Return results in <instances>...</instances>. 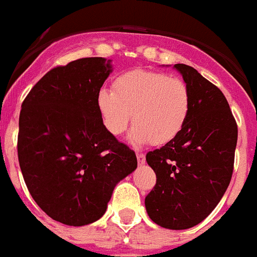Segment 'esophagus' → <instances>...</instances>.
<instances>
[{
    "instance_id": "obj_1",
    "label": "esophagus",
    "mask_w": 257,
    "mask_h": 257,
    "mask_svg": "<svg viewBox=\"0 0 257 257\" xmlns=\"http://www.w3.org/2000/svg\"><path fill=\"white\" fill-rule=\"evenodd\" d=\"M137 159H138L139 164H145L146 163V155L142 153L137 154Z\"/></svg>"
}]
</instances>
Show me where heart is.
Listing matches in <instances>:
<instances>
[{
  "label": "heart",
  "mask_w": 257,
  "mask_h": 257,
  "mask_svg": "<svg viewBox=\"0 0 257 257\" xmlns=\"http://www.w3.org/2000/svg\"><path fill=\"white\" fill-rule=\"evenodd\" d=\"M96 107L104 128L122 134L131 115L134 145L164 146L186 126L191 110V93L183 79L149 70L127 71L114 79L111 93L100 90Z\"/></svg>",
  "instance_id": "b5f03b06"
}]
</instances>
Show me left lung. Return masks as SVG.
<instances>
[{"label":"left lung","instance_id":"left-lung-1","mask_svg":"<svg viewBox=\"0 0 257 257\" xmlns=\"http://www.w3.org/2000/svg\"><path fill=\"white\" fill-rule=\"evenodd\" d=\"M174 67L190 89V115L174 141L146 155L157 184L145 204L158 225L187 229L212 212L231 182L237 124L216 86L194 67L183 63Z\"/></svg>","mask_w":257,"mask_h":257}]
</instances>
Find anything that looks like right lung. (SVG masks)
<instances>
[{"mask_svg":"<svg viewBox=\"0 0 257 257\" xmlns=\"http://www.w3.org/2000/svg\"><path fill=\"white\" fill-rule=\"evenodd\" d=\"M110 62L91 57L54 67L22 103L17 150L25 183L41 210L63 224L103 216L116 184L138 166L96 107Z\"/></svg>","mask_w":257,"mask_h":257,"instance_id":"right-lung-1","label":"right lung"}]
</instances>
